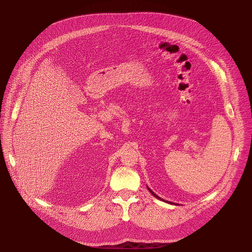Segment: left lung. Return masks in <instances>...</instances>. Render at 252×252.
Returning a JSON list of instances; mask_svg holds the SVG:
<instances>
[{
  "mask_svg": "<svg viewBox=\"0 0 252 252\" xmlns=\"http://www.w3.org/2000/svg\"><path fill=\"white\" fill-rule=\"evenodd\" d=\"M148 189H149V190H150V191H151V192H152V194H153V195H154V196H155V197H157V198H158V199H159V200H162V201H164V200H163V199H162V198H160V197H159V196H158V195H157V194H156V193H155V192H154V191H153V190H152V189H149V188H148ZM166 202H167V203H172V202H170V201H166ZM173 204H174V203H173Z\"/></svg>",
  "mask_w": 252,
  "mask_h": 252,
  "instance_id": "1",
  "label": "left lung"
}]
</instances>
